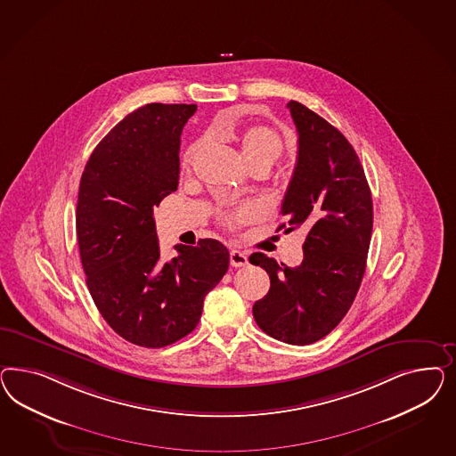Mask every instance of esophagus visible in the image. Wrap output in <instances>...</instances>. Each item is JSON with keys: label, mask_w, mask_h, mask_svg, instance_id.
I'll return each mask as SVG.
<instances>
[{"label": "esophagus", "mask_w": 456, "mask_h": 456, "mask_svg": "<svg viewBox=\"0 0 456 456\" xmlns=\"http://www.w3.org/2000/svg\"><path fill=\"white\" fill-rule=\"evenodd\" d=\"M248 254H244V252H240V250H237V248L231 250V265H232V267H244V265H248Z\"/></svg>", "instance_id": "esophagus-1"}]
</instances>
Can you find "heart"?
Returning a JSON list of instances; mask_svg holds the SVG:
<instances>
[{
	"label": "heart",
	"instance_id": "b5f03b06",
	"mask_svg": "<svg viewBox=\"0 0 456 456\" xmlns=\"http://www.w3.org/2000/svg\"><path fill=\"white\" fill-rule=\"evenodd\" d=\"M212 135L222 142H235L240 147V152L248 166L271 167L281 159L284 153V142L276 130L265 125H248L246 128L237 126H221L212 132ZM204 149V140L195 142L187 149L183 155L182 167L189 170L195 164L197 157ZM256 217V210L250 206L234 208V210H224L221 212L222 224L235 227L239 224L250 221Z\"/></svg>",
	"mask_w": 456,
	"mask_h": 456
}]
</instances>
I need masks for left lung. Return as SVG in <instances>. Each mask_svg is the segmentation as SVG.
<instances>
[{"label": "left lung", "mask_w": 456, "mask_h": 456, "mask_svg": "<svg viewBox=\"0 0 456 456\" xmlns=\"http://www.w3.org/2000/svg\"><path fill=\"white\" fill-rule=\"evenodd\" d=\"M288 109L297 130V160L277 227L307 231L303 263L277 264L263 252L248 261L271 279L256 301L257 326L288 345H311L341 322L358 294L373 231V200L359 157L345 135L303 103Z\"/></svg>", "instance_id": "obj_1"}]
</instances>
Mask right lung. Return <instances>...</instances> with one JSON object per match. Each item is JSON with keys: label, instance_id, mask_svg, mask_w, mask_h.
<instances>
[{"label": "right lung", "instance_id": "right-lung-1", "mask_svg": "<svg viewBox=\"0 0 456 456\" xmlns=\"http://www.w3.org/2000/svg\"><path fill=\"white\" fill-rule=\"evenodd\" d=\"M197 110L149 103L95 147L80 180L77 237L86 286L100 314L132 345L164 347L195 330L204 297L229 269L216 239L175 246L160 259L153 208L179 185L180 134Z\"/></svg>", "mask_w": 456, "mask_h": 456}]
</instances>
